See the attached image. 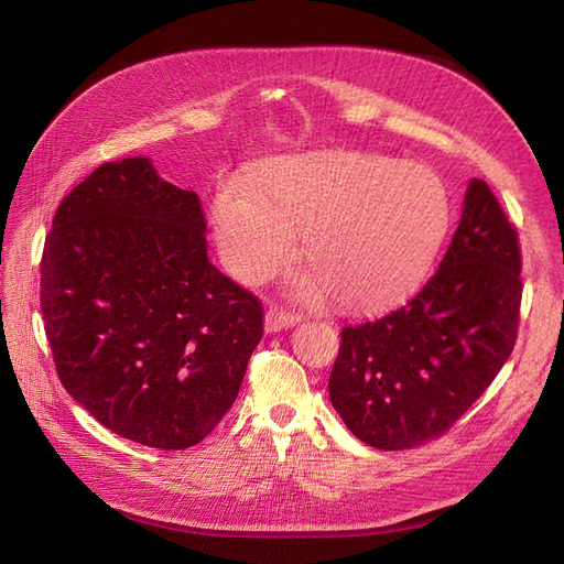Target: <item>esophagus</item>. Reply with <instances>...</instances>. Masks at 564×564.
I'll return each mask as SVG.
<instances>
[{
    "label": "esophagus",
    "instance_id": "1",
    "mask_svg": "<svg viewBox=\"0 0 564 564\" xmlns=\"http://www.w3.org/2000/svg\"><path fill=\"white\" fill-rule=\"evenodd\" d=\"M301 322V315L299 313H292L286 308H270L265 313V332H280V329H286V327H294V324Z\"/></svg>",
    "mask_w": 564,
    "mask_h": 564
}]
</instances>
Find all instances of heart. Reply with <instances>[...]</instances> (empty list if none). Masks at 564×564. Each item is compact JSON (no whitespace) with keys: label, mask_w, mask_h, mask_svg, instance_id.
I'll list each match as a JSON object with an SVG mask.
<instances>
[{"label":"heart","mask_w":564,"mask_h":564,"mask_svg":"<svg viewBox=\"0 0 564 564\" xmlns=\"http://www.w3.org/2000/svg\"><path fill=\"white\" fill-rule=\"evenodd\" d=\"M214 232L237 280L256 284L292 259L303 232V299L377 313L421 284L445 242L449 187L435 169L379 152L280 155L218 185Z\"/></svg>","instance_id":"obj_1"}]
</instances>
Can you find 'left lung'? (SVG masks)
Masks as SVG:
<instances>
[{"label":"left lung","instance_id":"8db88e82","mask_svg":"<svg viewBox=\"0 0 564 564\" xmlns=\"http://www.w3.org/2000/svg\"><path fill=\"white\" fill-rule=\"evenodd\" d=\"M522 253L489 185L473 178L435 275L398 311L340 329L332 404L383 452L445 435L516 348Z\"/></svg>","mask_w":564,"mask_h":564}]
</instances>
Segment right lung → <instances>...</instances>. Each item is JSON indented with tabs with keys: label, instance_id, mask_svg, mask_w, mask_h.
I'll list each match as a JSON object with an SVG mask.
<instances>
[{
	"label": "right lung",
	"instance_id": "right-lung-1",
	"mask_svg": "<svg viewBox=\"0 0 564 564\" xmlns=\"http://www.w3.org/2000/svg\"><path fill=\"white\" fill-rule=\"evenodd\" d=\"M204 230L197 193L129 158L63 197L42 253L61 383L112 433L164 452L216 429L263 336L261 301L209 263Z\"/></svg>",
	"mask_w": 564,
	"mask_h": 564
}]
</instances>
